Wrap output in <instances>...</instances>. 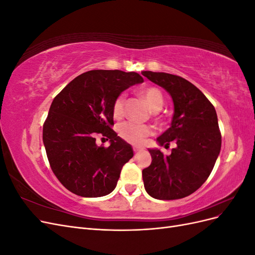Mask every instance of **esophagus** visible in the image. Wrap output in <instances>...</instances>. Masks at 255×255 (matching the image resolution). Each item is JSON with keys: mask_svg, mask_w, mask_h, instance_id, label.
Segmentation results:
<instances>
[{"mask_svg": "<svg viewBox=\"0 0 255 255\" xmlns=\"http://www.w3.org/2000/svg\"><path fill=\"white\" fill-rule=\"evenodd\" d=\"M133 150L135 153H137V152H140L142 150V148H140V146H133Z\"/></svg>", "mask_w": 255, "mask_h": 255, "instance_id": "1", "label": "esophagus"}]
</instances>
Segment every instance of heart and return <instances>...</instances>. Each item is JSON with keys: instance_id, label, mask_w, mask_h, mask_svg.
I'll return each instance as SVG.
<instances>
[{"instance_id": "obj_1", "label": "heart", "mask_w": 255, "mask_h": 255, "mask_svg": "<svg viewBox=\"0 0 255 255\" xmlns=\"http://www.w3.org/2000/svg\"><path fill=\"white\" fill-rule=\"evenodd\" d=\"M141 97L145 100L146 104L154 112L159 111L163 106L164 100L161 92L155 87L145 88L141 91ZM126 102V96L120 95L114 101L113 104V116L116 118H121L123 115V105ZM118 134L123 140L132 144H141L145 138L152 135L153 129L148 126L136 125L133 122H123L118 126Z\"/></svg>"}]
</instances>
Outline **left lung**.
<instances>
[{
  "instance_id": "1",
  "label": "left lung",
  "mask_w": 255,
  "mask_h": 255,
  "mask_svg": "<svg viewBox=\"0 0 255 255\" xmlns=\"http://www.w3.org/2000/svg\"><path fill=\"white\" fill-rule=\"evenodd\" d=\"M141 74L164 88L173 101L171 126L157 137V143H176L166 156L159 149H149L152 163L142 170L144 189L158 200L185 198L202 186L220 153L217 114L202 91L181 76L152 71Z\"/></svg>"
}]
</instances>
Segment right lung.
I'll return each instance as SVG.
<instances>
[{
	"label": "right lung",
	"mask_w": 255,
	"mask_h": 255,
	"mask_svg": "<svg viewBox=\"0 0 255 255\" xmlns=\"http://www.w3.org/2000/svg\"><path fill=\"white\" fill-rule=\"evenodd\" d=\"M143 82L136 72L91 70L69 83L54 98L42 139L50 166L59 182L85 198L103 197L117 186L133 148L114 129L113 104L122 91ZM98 134L110 139L99 147Z\"/></svg>",
	"instance_id": "right-lung-1"
}]
</instances>
